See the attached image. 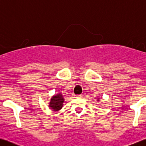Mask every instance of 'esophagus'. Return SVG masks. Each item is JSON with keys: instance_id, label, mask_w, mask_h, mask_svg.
<instances>
[{"instance_id": "esophagus-1", "label": "esophagus", "mask_w": 146, "mask_h": 146, "mask_svg": "<svg viewBox=\"0 0 146 146\" xmlns=\"http://www.w3.org/2000/svg\"><path fill=\"white\" fill-rule=\"evenodd\" d=\"M75 98H80V95H76V96H75Z\"/></svg>"}]
</instances>
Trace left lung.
Wrapping results in <instances>:
<instances>
[{"instance_id":"obj_1","label":"left lung","mask_w":146,"mask_h":146,"mask_svg":"<svg viewBox=\"0 0 146 146\" xmlns=\"http://www.w3.org/2000/svg\"><path fill=\"white\" fill-rule=\"evenodd\" d=\"M99 101V98H98V101Z\"/></svg>"}]
</instances>
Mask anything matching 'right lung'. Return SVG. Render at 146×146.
<instances>
[{"label":"right lung","mask_w":146,"mask_h":146,"mask_svg":"<svg viewBox=\"0 0 146 146\" xmlns=\"http://www.w3.org/2000/svg\"><path fill=\"white\" fill-rule=\"evenodd\" d=\"M64 98L61 93L55 94L50 98L48 103V107L54 111H58L63 107Z\"/></svg>","instance_id":"1"}]
</instances>
